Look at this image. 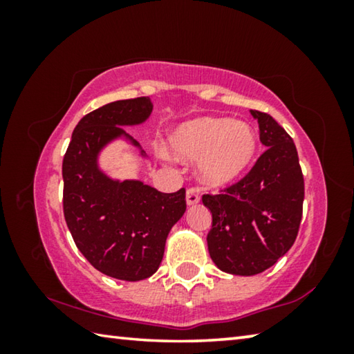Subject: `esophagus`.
<instances>
[{"instance_id": "1", "label": "esophagus", "mask_w": 354, "mask_h": 354, "mask_svg": "<svg viewBox=\"0 0 354 354\" xmlns=\"http://www.w3.org/2000/svg\"><path fill=\"white\" fill-rule=\"evenodd\" d=\"M185 201H187V206H194L200 201V195L195 189H187L185 192Z\"/></svg>"}]
</instances>
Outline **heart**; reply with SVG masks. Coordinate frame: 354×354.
I'll list each match as a JSON object with an SVG mask.
<instances>
[{
	"label": "heart",
	"mask_w": 354,
	"mask_h": 354,
	"mask_svg": "<svg viewBox=\"0 0 354 354\" xmlns=\"http://www.w3.org/2000/svg\"><path fill=\"white\" fill-rule=\"evenodd\" d=\"M171 154L200 159V178L214 187L237 181L254 159L257 139L247 123L227 118H198L169 137Z\"/></svg>",
	"instance_id": "obj_1"
}]
</instances>
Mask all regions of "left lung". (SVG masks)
<instances>
[{
	"mask_svg": "<svg viewBox=\"0 0 354 354\" xmlns=\"http://www.w3.org/2000/svg\"><path fill=\"white\" fill-rule=\"evenodd\" d=\"M267 149L241 181L203 195L212 214L211 259L221 272L251 277L270 268L295 242L304 179L292 137L266 112L251 111Z\"/></svg>",
	"mask_w": 354,
	"mask_h": 354,
	"instance_id": "obj_1",
	"label": "left lung"
}]
</instances>
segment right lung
I'll return each mask as SVG.
<instances>
[{"label": "right lung", "mask_w": 354, "mask_h": 354, "mask_svg": "<svg viewBox=\"0 0 354 354\" xmlns=\"http://www.w3.org/2000/svg\"><path fill=\"white\" fill-rule=\"evenodd\" d=\"M148 97L120 100L84 115L64 156V217L77 250L107 277L140 281L156 273L171 226L185 212V190L162 194L142 181H113L98 169L107 143L124 137L122 127L143 123ZM143 153V151H142Z\"/></svg>", "instance_id": "right-lung-1"}]
</instances>
